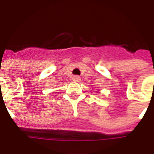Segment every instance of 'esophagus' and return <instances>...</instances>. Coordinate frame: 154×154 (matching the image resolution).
Here are the masks:
<instances>
[{
	"label": "esophagus",
	"mask_w": 154,
	"mask_h": 154,
	"mask_svg": "<svg viewBox=\"0 0 154 154\" xmlns=\"http://www.w3.org/2000/svg\"><path fill=\"white\" fill-rule=\"evenodd\" d=\"M72 80L73 81V82H78L81 81V77H79V76H77V75H75V76H73V77H72Z\"/></svg>",
	"instance_id": "34e87169"
}]
</instances>
